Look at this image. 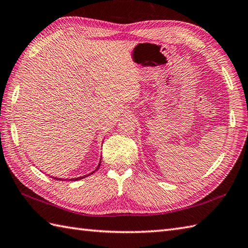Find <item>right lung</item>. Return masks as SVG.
<instances>
[{
  "mask_svg": "<svg viewBox=\"0 0 248 248\" xmlns=\"http://www.w3.org/2000/svg\"><path fill=\"white\" fill-rule=\"evenodd\" d=\"M99 166H100V164L98 165L97 169L99 168ZM93 173H94V172H92L91 174H93ZM89 175H90V174H89ZM85 176H88V175H84V176H81V177H77V178H72V181H78V180H81V178H83V177H85ZM53 178H54V180H61V178H57V177H53ZM61 181H62V180H61Z\"/></svg>",
  "mask_w": 248,
  "mask_h": 248,
  "instance_id": "1",
  "label": "right lung"
}]
</instances>
